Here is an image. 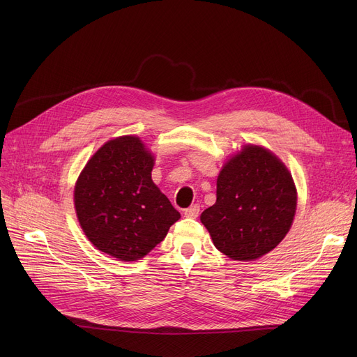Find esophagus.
I'll use <instances>...</instances> for the list:
<instances>
[{
    "label": "esophagus",
    "instance_id": "esophagus-1",
    "mask_svg": "<svg viewBox=\"0 0 357 357\" xmlns=\"http://www.w3.org/2000/svg\"><path fill=\"white\" fill-rule=\"evenodd\" d=\"M199 212H200V206L199 205H192L190 208L185 209V216L190 218V219H196L199 216Z\"/></svg>",
    "mask_w": 357,
    "mask_h": 357
}]
</instances>
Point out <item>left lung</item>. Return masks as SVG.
<instances>
[{
  "instance_id": "8db88e82",
  "label": "left lung",
  "mask_w": 357,
  "mask_h": 357,
  "mask_svg": "<svg viewBox=\"0 0 357 357\" xmlns=\"http://www.w3.org/2000/svg\"><path fill=\"white\" fill-rule=\"evenodd\" d=\"M296 211V188L268 149L244 145L218 176L216 203L203 211L215 247L231 260L252 261L275 248Z\"/></svg>"
}]
</instances>
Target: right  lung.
<instances>
[{"label":"right lung","mask_w":357,"mask_h":357,"mask_svg":"<svg viewBox=\"0 0 357 357\" xmlns=\"http://www.w3.org/2000/svg\"><path fill=\"white\" fill-rule=\"evenodd\" d=\"M154 157L135 135L107 141L89 160L75 186L79 223L93 245L135 261L160 244L179 212L152 182Z\"/></svg>","instance_id":"obj_1"}]
</instances>
